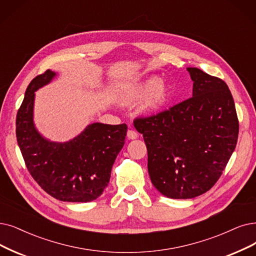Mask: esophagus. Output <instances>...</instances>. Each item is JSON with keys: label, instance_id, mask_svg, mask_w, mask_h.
Listing matches in <instances>:
<instances>
[{"label": "esophagus", "instance_id": "esophagus-1", "mask_svg": "<svg viewBox=\"0 0 256 256\" xmlns=\"http://www.w3.org/2000/svg\"><path fill=\"white\" fill-rule=\"evenodd\" d=\"M127 138H128V140H136V138H138V134L134 130L129 129L127 131Z\"/></svg>", "mask_w": 256, "mask_h": 256}]
</instances>
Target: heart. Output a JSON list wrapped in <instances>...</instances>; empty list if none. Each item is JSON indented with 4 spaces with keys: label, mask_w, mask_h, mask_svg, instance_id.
<instances>
[{
    "label": "heart",
    "mask_w": 256,
    "mask_h": 256,
    "mask_svg": "<svg viewBox=\"0 0 256 256\" xmlns=\"http://www.w3.org/2000/svg\"><path fill=\"white\" fill-rule=\"evenodd\" d=\"M169 96L168 86L160 80L156 76H151L140 84L130 85L122 90L120 100L122 104L132 105L145 100L140 109L146 114L158 112Z\"/></svg>",
    "instance_id": "1"
}]
</instances>
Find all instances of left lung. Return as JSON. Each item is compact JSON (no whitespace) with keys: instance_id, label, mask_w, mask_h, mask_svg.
<instances>
[{"instance_id":"obj_1","label":"left lung","mask_w":256,"mask_h":256,"mask_svg":"<svg viewBox=\"0 0 256 256\" xmlns=\"http://www.w3.org/2000/svg\"><path fill=\"white\" fill-rule=\"evenodd\" d=\"M187 70L193 80L192 98L134 122L147 147L153 186L170 198H193L210 190L238 138V118L227 84L198 68Z\"/></svg>"}]
</instances>
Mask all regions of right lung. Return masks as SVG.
<instances>
[{
  "mask_svg": "<svg viewBox=\"0 0 256 256\" xmlns=\"http://www.w3.org/2000/svg\"><path fill=\"white\" fill-rule=\"evenodd\" d=\"M54 76L48 69L28 85L16 120L18 144L29 173L49 196L63 202H91L108 185L112 165L125 144L127 125L94 122L66 142L44 138L34 124V91Z\"/></svg>",
  "mask_w": 256,
  "mask_h": 256,
  "instance_id": "add662e5",
  "label": "right lung"
}]
</instances>
